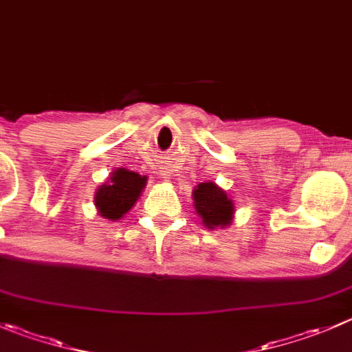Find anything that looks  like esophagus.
Returning a JSON list of instances; mask_svg holds the SVG:
<instances>
[{
	"instance_id": "obj_1",
	"label": "esophagus",
	"mask_w": 352,
	"mask_h": 352,
	"mask_svg": "<svg viewBox=\"0 0 352 352\" xmlns=\"http://www.w3.org/2000/svg\"><path fill=\"white\" fill-rule=\"evenodd\" d=\"M162 175H165V179H170V172H168V170H163Z\"/></svg>"
}]
</instances>
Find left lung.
I'll return each mask as SVG.
<instances>
[{
    "label": "left lung",
    "mask_w": 352,
    "mask_h": 352,
    "mask_svg": "<svg viewBox=\"0 0 352 352\" xmlns=\"http://www.w3.org/2000/svg\"><path fill=\"white\" fill-rule=\"evenodd\" d=\"M196 213L208 228L228 227L234 220V201L214 182H201L192 192Z\"/></svg>",
    "instance_id": "8db88e82"
}]
</instances>
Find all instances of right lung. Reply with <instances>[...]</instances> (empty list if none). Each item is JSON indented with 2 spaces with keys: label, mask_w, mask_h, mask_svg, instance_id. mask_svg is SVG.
<instances>
[{
  "label": "right lung",
  "mask_w": 352,
  "mask_h": 352,
  "mask_svg": "<svg viewBox=\"0 0 352 352\" xmlns=\"http://www.w3.org/2000/svg\"><path fill=\"white\" fill-rule=\"evenodd\" d=\"M146 177L127 168H117L111 177L100 186L94 196L98 213L107 220H120L141 196L146 186Z\"/></svg>",
  "instance_id": "obj_1"
}]
</instances>
